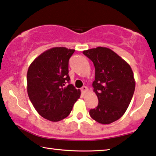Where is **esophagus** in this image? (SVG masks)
<instances>
[{
  "label": "esophagus",
  "instance_id": "esophagus-1",
  "mask_svg": "<svg viewBox=\"0 0 156 156\" xmlns=\"http://www.w3.org/2000/svg\"><path fill=\"white\" fill-rule=\"evenodd\" d=\"M87 90H88V88H87L86 86H83L81 88V91L83 93H86V92H87Z\"/></svg>",
  "mask_w": 156,
  "mask_h": 156
}]
</instances>
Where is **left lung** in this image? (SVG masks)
<instances>
[{"mask_svg": "<svg viewBox=\"0 0 156 156\" xmlns=\"http://www.w3.org/2000/svg\"><path fill=\"white\" fill-rule=\"evenodd\" d=\"M83 53L93 61L95 69L93 87L98 105L89 114L99 123H113L123 116L131 101L136 87L133 70L108 48L97 47Z\"/></svg>", "mask_w": 156, "mask_h": 156, "instance_id": "obj_1", "label": "left lung"}]
</instances>
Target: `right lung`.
Segmentation results:
<instances>
[{
  "label": "right lung",
  "mask_w": 156,
  "mask_h": 156,
  "mask_svg": "<svg viewBox=\"0 0 156 156\" xmlns=\"http://www.w3.org/2000/svg\"><path fill=\"white\" fill-rule=\"evenodd\" d=\"M75 50L55 47L41 53L27 73V91L36 111L45 119L57 122L71 112L80 90L68 76V61Z\"/></svg>",
  "instance_id": "1"
}]
</instances>
